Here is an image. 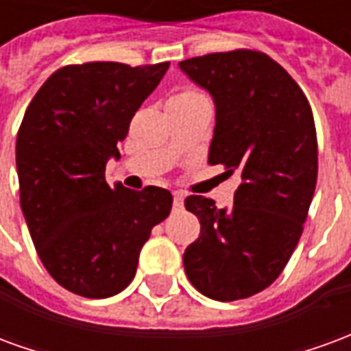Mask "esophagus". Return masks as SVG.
I'll use <instances>...</instances> for the list:
<instances>
[{"label":"esophagus","mask_w":351,"mask_h":351,"mask_svg":"<svg viewBox=\"0 0 351 351\" xmlns=\"http://www.w3.org/2000/svg\"><path fill=\"white\" fill-rule=\"evenodd\" d=\"M173 206H175V210H180L184 206V195L180 191H175V199H173Z\"/></svg>","instance_id":"34e87169"}]
</instances>
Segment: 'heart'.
I'll return each instance as SVG.
<instances>
[{
    "instance_id": "1",
    "label": "heart",
    "mask_w": 351,
    "mask_h": 351,
    "mask_svg": "<svg viewBox=\"0 0 351 351\" xmlns=\"http://www.w3.org/2000/svg\"><path fill=\"white\" fill-rule=\"evenodd\" d=\"M201 93L195 92V90H191V88H184L180 92L176 93L173 99H193V97H199Z\"/></svg>"
}]
</instances>
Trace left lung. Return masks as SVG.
<instances>
[{
  "label": "left lung",
  "instance_id": "1",
  "mask_svg": "<svg viewBox=\"0 0 351 351\" xmlns=\"http://www.w3.org/2000/svg\"><path fill=\"white\" fill-rule=\"evenodd\" d=\"M178 65L216 103L208 163L241 178L229 210L203 195L186 197L201 233L184 252V269L208 299H246L278 278L301 239L317 180L312 108L291 75L259 50Z\"/></svg>",
  "mask_w": 351,
  "mask_h": 351
}]
</instances>
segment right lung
<instances>
[{
  "instance_id": "1",
  "label": "right lung",
  "mask_w": 351,
  "mask_h": 351,
  "mask_svg": "<svg viewBox=\"0 0 351 351\" xmlns=\"http://www.w3.org/2000/svg\"><path fill=\"white\" fill-rule=\"evenodd\" d=\"M169 62L65 65L27 105L16 135L20 206L39 259L73 293L105 299L130 286L154 226L173 195L146 186H108V158Z\"/></svg>"
}]
</instances>
